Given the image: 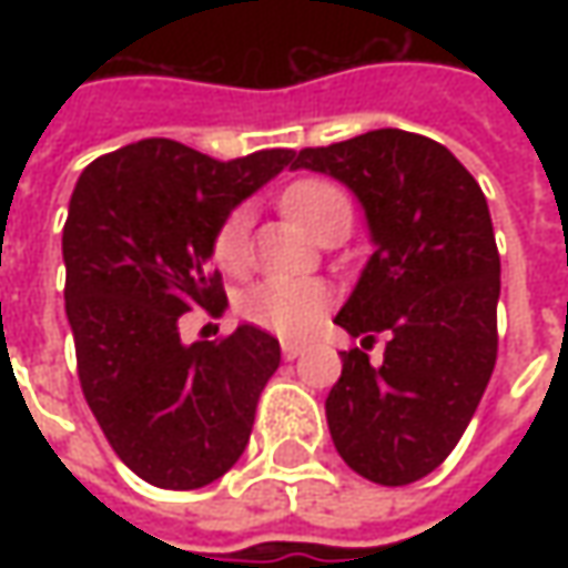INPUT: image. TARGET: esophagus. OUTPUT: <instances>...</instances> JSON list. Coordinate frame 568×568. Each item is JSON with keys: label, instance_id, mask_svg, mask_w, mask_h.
I'll return each instance as SVG.
<instances>
[{"label": "esophagus", "instance_id": "34e87169", "mask_svg": "<svg viewBox=\"0 0 568 568\" xmlns=\"http://www.w3.org/2000/svg\"><path fill=\"white\" fill-rule=\"evenodd\" d=\"M303 351H306V344H303V341H284V344H281V354H284V361H296Z\"/></svg>", "mask_w": 568, "mask_h": 568}]
</instances>
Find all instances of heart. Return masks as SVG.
Here are the masks:
<instances>
[{
  "mask_svg": "<svg viewBox=\"0 0 568 568\" xmlns=\"http://www.w3.org/2000/svg\"><path fill=\"white\" fill-rule=\"evenodd\" d=\"M284 211L313 236L341 207H351L347 195L325 180H300L281 199ZM250 250V207H233L214 230V262L227 272L243 268ZM332 306V291L313 277H268L246 287L236 300V313L255 328L281 338H300L316 328V322Z\"/></svg>",
  "mask_w": 568,
  "mask_h": 568,
  "instance_id": "b5f03b06",
  "label": "heart"
}]
</instances>
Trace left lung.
<instances>
[{
  "mask_svg": "<svg viewBox=\"0 0 568 568\" xmlns=\"http://www.w3.org/2000/svg\"><path fill=\"white\" fill-rule=\"evenodd\" d=\"M294 170L341 180L361 199L376 252L335 316L344 351L325 398L338 455L361 477L404 487L448 458L496 366L499 252L487 199L458 158L404 129L303 148Z\"/></svg>",
  "mask_w": 568,
  "mask_h": 568,
  "instance_id": "1",
  "label": "left lung"
}]
</instances>
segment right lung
I'll use <instances>...</instances> for the list:
<instances>
[{
	"label": "right lung",
	"mask_w": 568,
	"mask_h": 568,
	"mask_svg": "<svg viewBox=\"0 0 568 568\" xmlns=\"http://www.w3.org/2000/svg\"><path fill=\"white\" fill-rule=\"evenodd\" d=\"M291 161V148L214 161L144 139L78 176L62 227L78 379L122 465L161 490L224 477L250 443L281 344L255 325L183 344L180 316L224 313L214 230Z\"/></svg>",
	"instance_id": "right-lung-1"
}]
</instances>
